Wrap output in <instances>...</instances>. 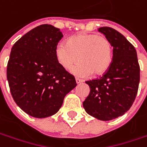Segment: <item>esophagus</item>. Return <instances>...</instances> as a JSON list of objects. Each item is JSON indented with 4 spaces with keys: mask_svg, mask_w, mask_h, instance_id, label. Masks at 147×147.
I'll list each match as a JSON object with an SVG mask.
<instances>
[{
    "mask_svg": "<svg viewBox=\"0 0 147 147\" xmlns=\"http://www.w3.org/2000/svg\"><path fill=\"white\" fill-rule=\"evenodd\" d=\"M83 82V80L81 79V78H76V82L77 83H81V82Z\"/></svg>",
    "mask_w": 147,
    "mask_h": 147,
    "instance_id": "esophagus-1",
    "label": "esophagus"
}]
</instances>
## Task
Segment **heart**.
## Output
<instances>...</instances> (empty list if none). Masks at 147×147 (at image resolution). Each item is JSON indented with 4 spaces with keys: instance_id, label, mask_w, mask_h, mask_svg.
I'll return each instance as SVG.
<instances>
[{
    "instance_id": "1",
    "label": "heart",
    "mask_w": 147,
    "mask_h": 147,
    "mask_svg": "<svg viewBox=\"0 0 147 147\" xmlns=\"http://www.w3.org/2000/svg\"><path fill=\"white\" fill-rule=\"evenodd\" d=\"M55 58L62 68L69 69L78 59L72 73L77 76L100 75L109 69L113 56L110 40L104 35L82 33L59 43L55 50Z\"/></svg>"
}]
</instances>
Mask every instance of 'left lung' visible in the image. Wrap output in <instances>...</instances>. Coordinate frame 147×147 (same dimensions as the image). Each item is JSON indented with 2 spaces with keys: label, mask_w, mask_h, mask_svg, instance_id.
<instances>
[{
  "label": "left lung",
  "mask_w": 147,
  "mask_h": 147,
  "mask_svg": "<svg viewBox=\"0 0 147 147\" xmlns=\"http://www.w3.org/2000/svg\"><path fill=\"white\" fill-rule=\"evenodd\" d=\"M98 30L110 40L113 58L100 78L86 81L90 93L82 105L88 115L108 121L124 115L135 100L140 82L136 49L123 35L110 27Z\"/></svg>",
  "instance_id": "left-lung-1"
}]
</instances>
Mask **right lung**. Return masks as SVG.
Returning <instances> with one entry per match:
<instances>
[{"label":"right lung","mask_w":147,"mask_h":147,"mask_svg":"<svg viewBox=\"0 0 147 147\" xmlns=\"http://www.w3.org/2000/svg\"><path fill=\"white\" fill-rule=\"evenodd\" d=\"M63 37L51 24L37 26L14 43L7 64L9 87L28 115L46 118L58 112L76 80L58 64L55 50Z\"/></svg>","instance_id":"obj_1"}]
</instances>
